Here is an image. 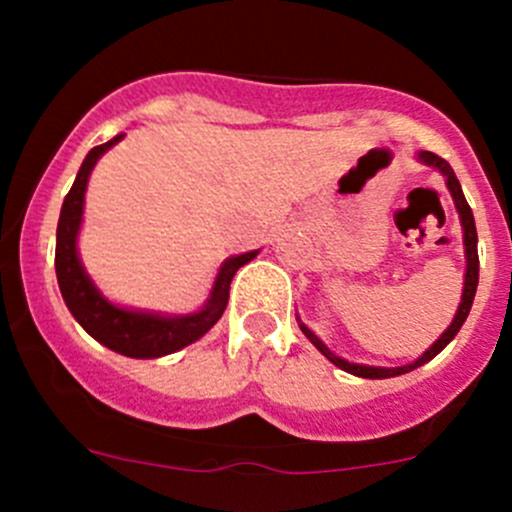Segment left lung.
I'll use <instances>...</instances> for the list:
<instances>
[{"label":"left lung","instance_id":"left-lung-1","mask_svg":"<svg viewBox=\"0 0 512 512\" xmlns=\"http://www.w3.org/2000/svg\"><path fill=\"white\" fill-rule=\"evenodd\" d=\"M418 160H421V163H426V165H433L436 170H441L443 178H446L448 190H451V195H453V203H456L458 215H461L463 245H466V280H463V297H461V304H458V312H456V317H453L451 327H448L446 332H443L441 337H438L436 342H433L431 347L426 349V352L418 356L414 364L396 366V369H386V366L352 364V361H347V359H342V356L329 352L327 344H324L322 339H319L317 334L312 332V329L304 327V324L299 322V329L304 332V337H307L309 342H312L314 347L319 349V352L327 356V359L332 361L334 366H339V369L349 371V374H354V376H361V379H391V376H401V374H406V371H414V369H418V366L426 364V361H431L433 356H436L438 352H443V349H446V344L451 342L453 337H456L458 329H461L463 322H466L468 312H471L473 297H476V287H478V232H476V220H473V213H471V205H468L466 195H463V190H461V183H458L456 173H453V168L448 165V160H443L441 156H436V153H431V151L418 153Z\"/></svg>","mask_w":512,"mask_h":512}]
</instances>
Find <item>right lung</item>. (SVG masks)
Instances as JSON below:
<instances>
[{
	"label": "right lung",
	"instance_id": "1",
	"mask_svg": "<svg viewBox=\"0 0 512 512\" xmlns=\"http://www.w3.org/2000/svg\"><path fill=\"white\" fill-rule=\"evenodd\" d=\"M126 133H118L108 143L91 148L89 156L81 163L76 173L74 185L64 198L59 215V227H56V280H59L61 297L66 307L74 314L76 322L111 352H118L131 359H158V356L173 354L188 344L198 342L220 317L227 307L230 297V282L242 265L257 257L260 250L245 252V255L230 257L223 262L218 277H215L213 292H210L208 304L200 312L183 314V317H163L153 312H136V309H123L108 302L98 292L91 277L86 275L84 265L76 250V237H79L81 215H84V195L89 175L94 170L96 160L103 156L111 146H116Z\"/></svg>",
	"mask_w": 512,
	"mask_h": 512
}]
</instances>
